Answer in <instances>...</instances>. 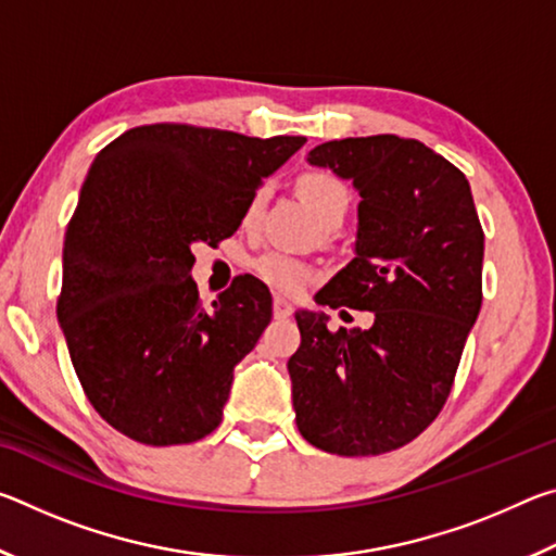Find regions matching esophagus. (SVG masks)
<instances>
[{
	"label": "esophagus",
	"instance_id": "1",
	"mask_svg": "<svg viewBox=\"0 0 556 556\" xmlns=\"http://www.w3.org/2000/svg\"><path fill=\"white\" fill-rule=\"evenodd\" d=\"M271 308H275V316H277V318H289L291 312H294V306H291V301H287L285 296H277V299H275V306H271Z\"/></svg>",
	"mask_w": 556,
	"mask_h": 556
}]
</instances>
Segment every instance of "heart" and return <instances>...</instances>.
<instances>
[{
    "label": "heart",
    "mask_w": 556,
    "mask_h": 556,
    "mask_svg": "<svg viewBox=\"0 0 556 556\" xmlns=\"http://www.w3.org/2000/svg\"><path fill=\"white\" fill-rule=\"evenodd\" d=\"M299 193L301 199L306 201L308 208L314 211L318 220L331 218V215H345L348 211V188L343 181H338L336 176L326 172H312L304 174L299 181ZM267 201V188L262 186L252 195L248 203V211H244V223H252L262 213V205ZM257 271L260 277L279 291H287V294H294L301 287L306 285L312 271L304 265V262L287 255V252H267L257 260Z\"/></svg>",
    "instance_id": "1"
}]
</instances>
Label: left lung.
I'll return each mask as SVG.
<instances>
[{
    "label": "left lung",
    "mask_w": 556,
    "mask_h": 556,
    "mask_svg": "<svg viewBox=\"0 0 556 556\" xmlns=\"http://www.w3.org/2000/svg\"><path fill=\"white\" fill-rule=\"evenodd\" d=\"M306 162L361 193L353 260L316 304L375 321L331 331L324 312L299 308L301 345L287 363L296 427L328 454H384L419 437L448 397L481 312L483 230L466 176L417 139H336Z\"/></svg>",
    "instance_id": "8db88e82"
}]
</instances>
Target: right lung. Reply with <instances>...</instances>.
<instances>
[{
    "label": "right lung",
    "instance_id": "add662e5",
    "mask_svg": "<svg viewBox=\"0 0 556 556\" xmlns=\"http://www.w3.org/2000/svg\"><path fill=\"white\" fill-rule=\"evenodd\" d=\"M304 142L147 125L92 159L63 240L59 324L90 404L125 437L191 444L220 425L271 296L244 275L203 308L193 244L238 230L262 181Z\"/></svg>",
    "mask_w": 556,
    "mask_h": 556
}]
</instances>
